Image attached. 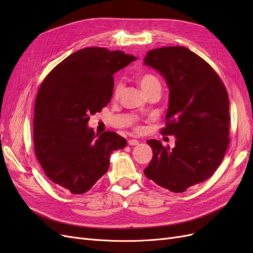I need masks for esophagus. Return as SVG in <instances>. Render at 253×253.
I'll return each instance as SVG.
<instances>
[{
    "label": "esophagus",
    "mask_w": 253,
    "mask_h": 253,
    "mask_svg": "<svg viewBox=\"0 0 253 253\" xmlns=\"http://www.w3.org/2000/svg\"><path fill=\"white\" fill-rule=\"evenodd\" d=\"M127 143H128V145H137V144L139 143V141L136 140V139H129L127 141Z\"/></svg>",
    "instance_id": "obj_1"
}]
</instances>
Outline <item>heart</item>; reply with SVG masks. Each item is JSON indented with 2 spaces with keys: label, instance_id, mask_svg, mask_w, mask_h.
<instances>
[{
  "label": "heart",
  "instance_id": "1",
  "mask_svg": "<svg viewBox=\"0 0 253 253\" xmlns=\"http://www.w3.org/2000/svg\"><path fill=\"white\" fill-rule=\"evenodd\" d=\"M137 82H138L141 89L147 95L154 93V91H157V93L160 94V90H162V83H160V80L157 78V76H155L154 74H152L150 72L140 73L138 76H137ZM120 91H121L120 85H117L115 87L114 94H113L115 99H117L119 97ZM135 129L139 131L140 126H135Z\"/></svg>",
  "mask_w": 253,
  "mask_h": 253
}]
</instances>
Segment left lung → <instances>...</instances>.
Returning a JSON list of instances; mask_svg holds the SVG:
<instances>
[{
  "instance_id": "8db88e82",
  "label": "left lung",
  "mask_w": 253,
  "mask_h": 253,
  "mask_svg": "<svg viewBox=\"0 0 253 253\" xmlns=\"http://www.w3.org/2000/svg\"><path fill=\"white\" fill-rule=\"evenodd\" d=\"M144 64L155 68L170 88L162 134L175 147L151 139L153 157L144 174L156 185L181 193L211 177L224 159L229 138V99L212 66L183 46L148 51Z\"/></svg>"
}]
</instances>
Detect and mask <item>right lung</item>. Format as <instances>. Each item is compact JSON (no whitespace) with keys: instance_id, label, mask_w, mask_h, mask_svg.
Instances as JSON below:
<instances>
[{"instance_id":"add662e5","label":"right lung","mask_w":253,"mask_h":253,"mask_svg":"<svg viewBox=\"0 0 253 253\" xmlns=\"http://www.w3.org/2000/svg\"><path fill=\"white\" fill-rule=\"evenodd\" d=\"M136 59L121 50L82 48L41 83L35 104V154L59 188L73 194L87 192L109 170L111 153L126 145L115 132L95 134L87 121L110 103L113 75Z\"/></svg>"}]
</instances>
